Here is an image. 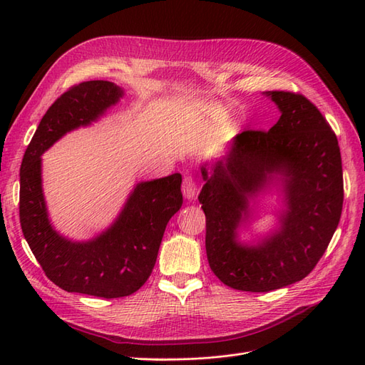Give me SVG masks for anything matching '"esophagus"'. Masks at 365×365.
<instances>
[{
	"label": "esophagus",
	"mask_w": 365,
	"mask_h": 365,
	"mask_svg": "<svg viewBox=\"0 0 365 365\" xmlns=\"http://www.w3.org/2000/svg\"><path fill=\"white\" fill-rule=\"evenodd\" d=\"M182 193L185 200H193L196 196V182L192 178V176H185L184 181H182Z\"/></svg>",
	"instance_id": "34e87169"
}]
</instances>
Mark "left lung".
I'll use <instances>...</instances> for the list:
<instances>
[{
	"label": "left lung",
	"instance_id": "1",
	"mask_svg": "<svg viewBox=\"0 0 365 365\" xmlns=\"http://www.w3.org/2000/svg\"><path fill=\"white\" fill-rule=\"evenodd\" d=\"M280 118L268 132L245 130L201 164L197 200L207 217V259L216 277L237 291L268 292L303 280L324 254L342 210L336 135L306 97L267 91ZM275 194L276 225L240 237ZM252 233V232L250 231Z\"/></svg>",
	"mask_w": 365,
	"mask_h": 365
}]
</instances>
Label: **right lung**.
Returning <instances> with one entry per match:
<instances>
[{"label":"right lung","instance_id":"1","mask_svg":"<svg viewBox=\"0 0 365 365\" xmlns=\"http://www.w3.org/2000/svg\"><path fill=\"white\" fill-rule=\"evenodd\" d=\"M123 96V88L108 81L73 86L42 117L21 164V228L47 277L67 292L118 298L138 291L155 267L168 222L182 205V178L172 173L137 182L111 225L91 239L74 240L53 227L42 153L68 132L105 117Z\"/></svg>","mask_w":365,"mask_h":365}]
</instances>
